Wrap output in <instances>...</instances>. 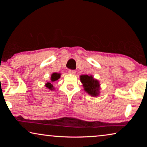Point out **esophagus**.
<instances>
[{"instance_id":"obj_1","label":"esophagus","mask_w":147,"mask_h":147,"mask_svg":"<svg viewBox=\"0 0 147 147\" xmlns=\"http://www.w3.org/2000/svg\"><path fill=\"white\" fill-rule=\"evenodd\" d=\"M69 74H75V71H74V70H71V69H69Z\"/></svg>"}]
</instances>
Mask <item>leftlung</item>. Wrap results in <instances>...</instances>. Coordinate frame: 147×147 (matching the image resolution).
<instances>
[{
    "label": "left lung",
    "instance_id": "left-lung-1",
    "mask_svg": "<svg viewBox=\"0 0 147 147\" xmlns=\"http://www.w3.org/2000/svg\"><path fill=\"white\" fill-rule=\"evenodd\" d=\"M80 80L83 84V86L87 93L89 94L96 96L99 94V82L98 80L94 79L92 76L82 75L80 76Z\"/></svg>",
    "mask_w": 147,
    "mask_h": 147
}]
</instances>
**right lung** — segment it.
<instances>
[{"label":"right lung","mask_w":147,"mask_h":147,"mask_svg":"<svg viewBox=\"0 0 147 147\" xmlns=\"http://www.w3.org/2000/svg\"><path fill=\"white\" fill-rule=\"evenodd\" d=\"M59 78H60V74L54 73H53V74H52V76H51V81L52 82L56 81V80H58ZM45 86L47 87V88H49V89H51V90H53V89H54L53 84H52L51 83H50V82H47Z\"/></svg>","instance_id":"add662e5"}]
</instances>
